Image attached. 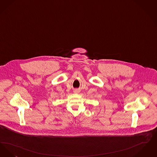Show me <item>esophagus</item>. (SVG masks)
<instances>
[{
    "mask_svg": "<svg viewBox=\"0 0 157 157\" xmlns=\"http://www.w3.org/2000/svg\"><path fill=\"white\" fill-rule=\"evenodd\" d=\"M78 92H79L78 90H77V89H75V90H74V93H78Z\"/></svg>",
    "mask_w": 157,
    "mask_h": 157,
    "instance_id": "obj_1",
    "label": "esophagus"
}]
</instances>
